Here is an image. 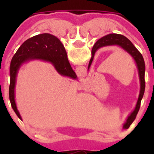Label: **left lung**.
<instances>
[{"label":"left lung","instance_id":"8db88e82","mask_svg":"<svg viewBox=\"0 0 154 154\" xmlns=\"http://www.w3.org/2000/svg\"><path fill=\"white\" fill-rule=\"evenodd\" d=\"M112 45L119 46L121 48H123L124 51H126L129 55H131L132 58L135 61L137 69H138L140 89V94H139L138 100H137L135 109L130 113V115L128 116L126 123L123 124V128L128 129L130 127V125L132 124V123L134 121V119H136V116H137L139 109H140V107L141 100H142L144 91H145V78H144V75H145V62H144V59L143 58V55H141V53L137 50V48L133 45V43L127 38H126V37L122 35H119V34H109L106 36H103L101 38H99L92 47V57H91V59L89 61L88 70H89L91 65H92L94 55L96 54V51L99 48H101Z\"/></svg>","mask_w":154,"mask_h":154}]
</instances>
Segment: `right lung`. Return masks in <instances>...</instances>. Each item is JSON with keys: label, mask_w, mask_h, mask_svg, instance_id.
I'll return each instance as SVG.
<instances>
[{"label": "right lung", "mask_w": 154, "mask_h": 154, "mask_svg": "<svg viewBox=\"0 0 154 154\" xmlns=\"http://www.w3.org/2000/svg\"><path fill=\"white\" fill-rule=\"evenodd\" d=\"M39 59L49 62L58 73L75 79L77 75L68 60L67 53L60 40L48 33L35 35L28 39L20 46L14 54L10 66L9 99L14 111L21 119L15 103V85L18 71L21 65L28 61Z\"/></svg>", "instance_id": "1"}]
</instances>
